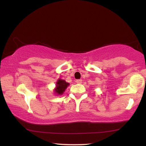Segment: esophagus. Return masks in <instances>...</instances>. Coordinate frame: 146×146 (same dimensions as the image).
<instances>
[{"instance_id": "obj_1", "label": "esophagus", "mask_w": 146, "mask_h": 146, "mask_svg": "<svg viewBox=\"0 0 146 146\" xmlns=\"http://www.w3.org/2000/svg\"><path fill=\"white\" fill-rule=\"evenodd\" d=\"M76 82V83L78 84H80L82 83V80H77Z\"/></svg>"}]
</instances>
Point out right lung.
<instances>
[{
    "label": "right lung",
    "mask_w": 146,
    "mask_h": 146,
    "mask_svg": "<svg viewBox=\"0 0 146 146\" xmlns=\"http://www.w3.org/2000/svg\"><path fill=\"white\" fill-rule=\"evenodd\" d=\"M69 86V84L66 82L64 80L58 79L56 84V88L54 89V92L56 95H62L67 87Z\"/></svg>",
    "instance_id": "obj_1"
}]
</instances>
